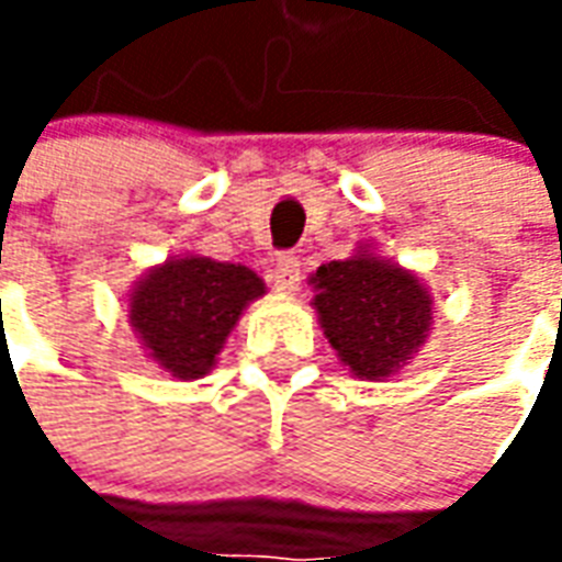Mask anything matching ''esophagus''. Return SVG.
I'll return each mask as SVG.
<instances>
[{"instance_id": "obj_1", "label": "esophagus", "mask_w": 562, "mask_h": 562, "mask_svg": "<svg viewBox=\"0 0 562 562\" xmlns=\"http://www.w3.org/2000/svg\"><path fill=\"white\" fill-rule=\"evenodd\" d=\"M268 280L277 292H285V294L297 292V285H301V265H297V258L292 256L277 258V261L270 265Z\"/></svg>"}]
</instances>
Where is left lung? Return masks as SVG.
<instances>
[{
    "mask_svg": "<svg viewBox=\"0 0 562 562\" xmlns=\"http://www.w3.org/2000/svg\"><path fill=\"white\" fill-rule=\"evenodd\" d=\"M310 282L318 325L355 379L382 382L401 373L430 334L434 294L370 244L322 265Z\"/></svg>",
    "mask_w": 562,
    "mask_h": 562,
    "instance_id": "left-lung-1",
    "label": "left lung"
}]
</instances>
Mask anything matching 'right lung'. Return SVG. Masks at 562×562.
I'll return each mask as SVG.
<instances>
[{
  "label": "right lung",
  "instance_id": "obj_1",
  "mask_svg": "<svg viewBox=\"0 0 562 562\" xmlns=\"http://www.w3.org/2000/svg\"><path fill=\"white\" fill-rule=\"evenodd\" d=\"M265 294L256 270L207 256H171L128 292V325L140 349L173 379L207 376L244 310Z\"/></svg>",
  "mask_w": 562,
  "mask_h": 562
}]
</instances>
